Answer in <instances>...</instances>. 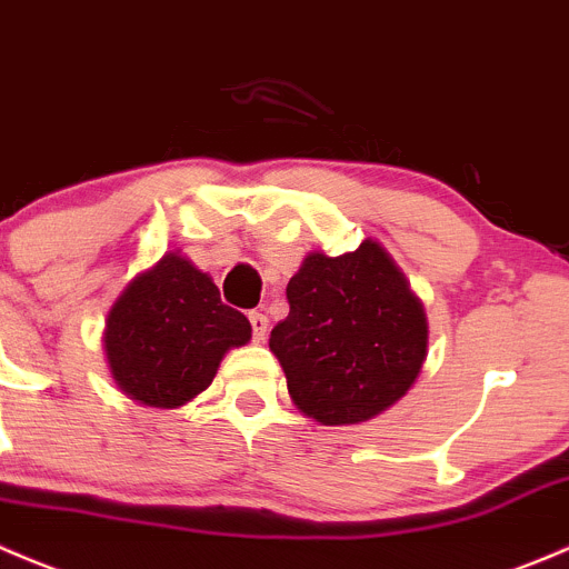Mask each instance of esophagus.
<instances>
[{"label":"esophagus","mask_w":569,"mask_h":569,"mask_svg":"<svg viewBox=\"0 0 569 569\" xmlns=\"http://www.w3.org/2000/svg\"><path fill=\"white\" fill-rule=\"evenodd\" d=\"M249 323H251V337L254 342H262L268 333V318L262 312H249Z\"/></svg>","instance_id":"34e87169"}]
</instances>
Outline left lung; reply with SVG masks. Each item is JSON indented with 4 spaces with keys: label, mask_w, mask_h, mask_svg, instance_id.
<instances>
[{
    "label": "left lung",
    "mask_w": 569,
    "mask_h": 569,
    "mask_svg": "<svg viewBox=\"0 0 569 569\" xmlns=\"http://www.w3.org/2000/svg\"><path fill=\"white\" fill-rule=\"evenodd\" d=\"M271 331L292 402L320 425H359L395 406L427 356V320L400 268L375 241L320 251L287 284Z\"/></svg>",
    "instance_id": "1"
}]
</instances>
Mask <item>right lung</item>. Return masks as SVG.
<instances>
[{
  "label": "right lung",
  "mask_w": 569,
  "mask_h": 569,
  "mask_svg": "<svg viewBox=\"0 0 569 569\" xmlns=\"http://www.w3.org/2000/svg\"><path fill=\"white\" fill-rule=\"evenodd\" d=\"M251 339L238 309L180 254L126 287L107 320V356L117 386L131 400L178 408L213 383L230 348Z\"/></svg>",
  "instance_id": "obj_1"
}]
</instances>
